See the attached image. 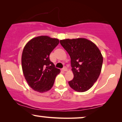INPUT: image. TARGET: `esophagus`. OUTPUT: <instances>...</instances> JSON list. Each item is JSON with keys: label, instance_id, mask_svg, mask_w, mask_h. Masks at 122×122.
I'll return each mask as SVG.
<instances>
[{"label": "esophagus", "instance_id": "1", "mask_svg": "<svg viewBox=\"0 0 122 122\" xmlns=\"http://www.w3.org/2000/svg\"><path fill=\"white\" fill-rule=\"evenodd\" d=\"M62 69H63V71H67V68H66V66H64V67Z\"/></svg>", "mask_w": 122, "mask_h": 122}]
</instances>
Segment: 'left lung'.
<instances>
[{"label": "left lung", "instance_id": "left-lung-1", "mask_svg": "<svg viewBox=\"0 0 122 122\" xmlns=\"http://www.w3.org/2000/svg\"><path fill=\"white\" fill-rule=\"evenodd\" d=\"M60 43L71 59L74 78L68 81L70 86L79 92L88 91L101 74L103 59L99 49L84 38L61 40Z\"/></svg>", "mask_w": 122, "mask_h": 122}]
</instances>
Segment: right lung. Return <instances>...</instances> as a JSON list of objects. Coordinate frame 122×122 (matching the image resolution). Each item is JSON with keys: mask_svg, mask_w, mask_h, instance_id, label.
<instances>
[{"mask_svg": "<svg viewBox=\"0 0 122 122\" xmlns=\"http://www.w3.org/2000/svg\"><path fill=\"white\" fill-rule=\"evenodd\" d=\"M59 41L48 36L33 38L25 45L21 56L23 74L29 86L40 93L49 91L60 69L55 67L49 56Z\"/></svg>", "mask_w": 122, "mask_h": 122, "instance_id": "obj_1", "label": "right lung"}]
</instances>
